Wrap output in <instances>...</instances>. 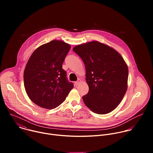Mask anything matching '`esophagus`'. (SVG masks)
<instances>
[{"label": "esophagus", "mask_w": 153, "mask_h": 153, "mask_svg": "<svg viewBox=\"0 0 153 153\" xmlns=\"http://www.w3.org/2000/svg\"><path fill=\"white\" fill-rule=\"evenodd\" d=\"M80 82H81V80H80V79H79L76 82H75V84H76V85H79Z\"/></svg>", "instance_id": "34e87169"}]
</instances>
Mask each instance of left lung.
Segmentation results:
<instances>
[{"label":"left lung","instance_id":"1","mask_svg":"<svg viewBox=\"0 0 153 153\" xmlns=\"http://www.w3.org/2000/svg\"><path fill=\"white\" fill-rule=\"evenodd\" d=\"M73 50L82 59L89 91L82 97L85 105L99 114L111 112L127 90L128 68L121 55L103 43L92 41Z\"/></svg>","mask_w":153,"mask_h":153}]
</instances>
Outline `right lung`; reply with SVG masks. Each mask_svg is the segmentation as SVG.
I'll return each instance as SVG.
<instances>
[{"mask_svg":"<svg viewBox=\"0 0 153 153\" xmlns=\"http://www.w3.org/2000/svg\"><path fill=\"white\" fill-rule=\"evenodd\" d=\"M70 48L68 43L54 40L38 47L30 57L24 86L29 98L38 106L49 110L57 107L74 87L62 68Z\"/></svg>","mask_w":153,"mask_h":153,"instance_id":"add662e5","label":"right lung"}]
</instances>
